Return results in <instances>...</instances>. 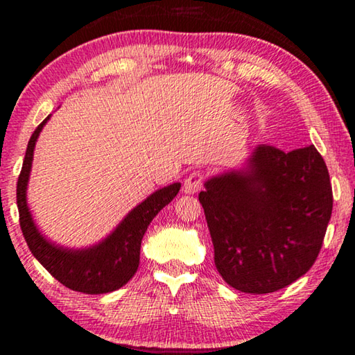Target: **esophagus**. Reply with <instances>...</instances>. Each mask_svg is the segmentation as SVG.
<instances>
[{"instance_id":"esophagus-1","label":"esophagus","mask_w":355,"mask_h":355,"mask_svg":"<svg viewBox=\"0 0 355 355\" xmlns=\"http://www.w3.org/2000/svg\"><path fill=\"white\" fill-rule=\"evenodd\" d=\"M203 183V175L200 172H192L188 177L184 178L183 183V191L186 194H196L197 191H200Z\"/></svg>"}]
</instances>
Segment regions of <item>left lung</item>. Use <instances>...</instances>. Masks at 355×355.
I'll return each mask as SVG.
<instances>
[{
    "mask_svg": "<svg viewBox=\"0 0 355 355\" xmlns=\"http://www.w3.org/2000/svg\"><path fill=\"white\" fill-rule=\"evenodd\" d=\"M228 285L250 294L285 288L313 266L332 214L327 166L315 146H257L243 167L218 173L199 194Z\"/></svg>",
    "mask_w": 355,
    "mask_h": 355,
    "instance_id": "obj_1",
    "label": "left lung"
}]
</instances>
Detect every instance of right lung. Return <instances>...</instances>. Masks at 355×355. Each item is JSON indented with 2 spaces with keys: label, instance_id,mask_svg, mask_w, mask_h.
I'll return each mask as SVG.
<instances>
[{
  "label": "right lung",
  "instance_id": "1",
  "mask_svg": "<svg viewBox=\"0 0 355 355\" xmlns=\"http://www.w3.org/2000/svg\"><path fill=\"white\" fill-rule=\"evenodd\" d=\"M51 114L42 122L28 142L25 161L17 182V207L20 227L31 254L64 286L86 294H105L122 288L139 268L141 243L153 218L173 200L182 183L164 186L136 205L100 243L70 249L42 235L28 207L26 191L31 175L35 142Z\"/></svg>",
  "mask_w": 355,
  "mask_h": 355
}]
</instances>
